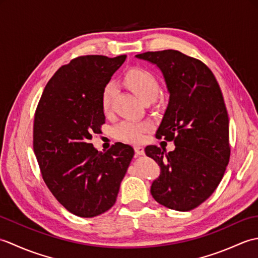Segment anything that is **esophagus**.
I'll return each mask as SVG.
<instances>
[{
  "label": "esophagus",
  "mask_w": 258,
  "mask_h": 258,
  "mask_svg": "<svg viewBox=\"0 0 258 258\" xmlns=\"http://www.w3.org/2000/svg\"><path fill=\"white\" fill-rule=\"evenodd\" d=\"M134 150H135V153L138 155H143L144 154V147L143 146H140V145H135L134 146Z\"/></svg>",
  "instance_id": "obj_1"
}]
</instances>
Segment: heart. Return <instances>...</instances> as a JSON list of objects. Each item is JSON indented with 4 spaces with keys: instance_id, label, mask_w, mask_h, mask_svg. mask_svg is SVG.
Wrapping results in <instances>:
<instances>
[{
    "instance_id": "heart-1",
    "label": "heart",
    "mask_w": 258,
    "mask_h": 258,
    "mask_svg": "<svg viewBox=\"0 0 258 258\" xmlns=\"http://www.w3.org/2000/svg\"><path fill=\"white\" fill-rule=\"evenodd\" d=\"M124 82L142 102L147 98H156L160 93V84L156 78L144 69L134 68L130 70L124 76ZM115 95H116V85L113 82H109L102 91L101 104L104 113L111 111ZM151 127V124L147 122L126 119L113 128V136L125 143H141Z\"/></svg>"
}]
</instances>
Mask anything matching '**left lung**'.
I'll use <instances>...</instances> for the list:
<instances>
[{"label":"left lung","instance_id":"8db88e82","mask_svg":"<svg viewBox=\"0 0 258 258\" xmlns=\"http://www.w3.org/2000/svg\"><path fill=\"white\" fill-rule=\"evenodd\" d=\"M136 57L162 71L169 101L156 138L175 144L167 154L155 145L145 149L161 167L151 194L171 210H194L221 183L231 156L228 114L220 85L204 63L179 51L145 52Z\"/></svg>","mask_w":258,"mask_h":258}]
</instances>
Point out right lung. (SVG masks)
Listing matches in <instances>:
<instances>
[{"instance_id": "right-lung-1", "label": "right lung", "mask_w": 258, "mask_h": 258, "mask_svg": "<svg viewBox=\"0 0 258 258\" xmlns=\"http://www.w3.org/2000/svg\"><path fill=\"white\" fill-rule=\"evenodd\" d=\"M126 55H85L59 68L37 104L33 149L42 177L54 197L80 217L108 211L134 156L132 146L115 143L98 152L90 140L105 123L101 97Z\"/></svg>"}]
</instances>
